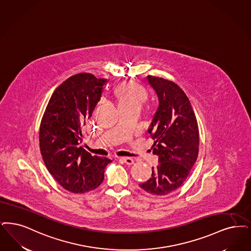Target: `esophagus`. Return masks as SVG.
<instances>
[{
  "label": "esophagus",
  "mask_w": 251,
  "mask_h": 251,
  "mask_svg": "<svg viewBox=\"0 0 251 251\" xmlns=\"http://www.w3.org/2000/svg\"><path fill=\"white\" fill-rule=\"evenodd\" d=\"M120 161L128 164V165H132L134 163V161L131 158H128V157H121L120 158Z\"/></svg>",
  "instance_id": "esophagus-1"
}]
</instances>
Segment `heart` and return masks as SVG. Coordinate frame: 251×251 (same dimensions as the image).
Here are the masks:
<instances>
[{
	"label": "heart",
	"instance_id": "obj_1",
	"mask_svg": "<svg viewBox=\"0 0 251 251\" xmlns=\"http://www.w3.org/2000/svg\"><path fill=\"white\" fill-rule=\"evenodd\" d=\"M117 96L119 103L143 102L146 99V92L135 84L124 83L117 89Z\"/></svg>",
	"mask_w": 251,
	"mask_h": 251
}]
</instances>
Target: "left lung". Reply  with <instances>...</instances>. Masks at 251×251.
<instances>
[{
	"label": "left lung",
	"mask_w": 251,
	"mask_h": 251,
	"mask_svg": "<svg viewBox=\"0 0 251 251\" xmlns=\"http://www.w3.org/2000/svg\"><path fill=\"white\" fill-rule=\"evenodd\" d=\"M146 82L159 102L148 129L159 164L139 186L153 195H166L180 187L197 160L199 129L189 98L176 83L151 75Z\"/></svg>",
	"instance_id": "1"
}]
</instances>
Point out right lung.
Masks as SVG:
<instances>
[{"label": "right lung", "mask_w": 251, "mask_h": 251, "mask_svg": "<svg viewBox=\"0 0 251 251\" xmlns=\"http://www.w3.org/2000/svg\"><path fill=\"white\" fill-rule=\"evenodd\" d=\"M107 79L88 73L75 75L55 90L41 121L43 161L62 188L84 193L99 187L111 160L92 156L81 146L82 127L89 120Z\"/></svg>", "instance_id": "obj_1"}]
</instances>
